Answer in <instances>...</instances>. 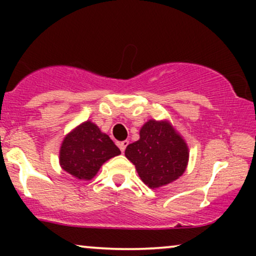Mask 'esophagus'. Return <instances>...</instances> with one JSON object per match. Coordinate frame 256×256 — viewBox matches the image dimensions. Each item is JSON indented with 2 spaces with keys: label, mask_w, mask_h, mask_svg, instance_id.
<instances>
[{
  "label": "esophagus",
  "mask_w": 256,
  "mask_h": 256,
  "mask_svg": "<svg viewBox=\"0 0 256 256\" xmlns=\"http://www.w3.org/2000/svg\"><path fill=\"white\" fill-rule=\"evenodd\" d=\"M128 140H122V142H120L119 144H118L119 148H120V150L124 152L125 149H126V146H128Z\"/></svg>",
  "instance_id": "esophagus-1"
}]
</instances>
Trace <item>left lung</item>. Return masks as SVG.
I'll return each mask as SVG.
<instances>
[{
    "mask_svg": "<svg viewBox=\"0 0 256 256\" xmlns=\"http://www.w3.org/2000/svg\"><path fill=\"white\" fill-rule=\"evenodd\" d=\"M125 156L152 189L172 183L183 174L189 149L168 122L152 119L142 126L140 140L126 146Z\"/></svg>",
    "mask_w": 256,
    "mask_h": 256,
    "instance_id": "obj_1",
    "label": "left lung"
}]
</instances>
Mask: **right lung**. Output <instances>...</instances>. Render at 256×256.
<instances>
[{
    "label": "right lung",
    "instance_id": "add662e5",
    "mask_svg": "<svg viewBox=\"0 0 256 256\" xmlns=\"http://www.w3.org/2000/svg\"><path fill=\"white\" fill-rule=\"evenodd\" d=\"M119 154L120 149L110 136L88 120L64 138L60 165L73 177L90 180L106 161Z\"/></svg>",
    "mask_w": 256,
    "mask_h": 256
}]
</instances>
